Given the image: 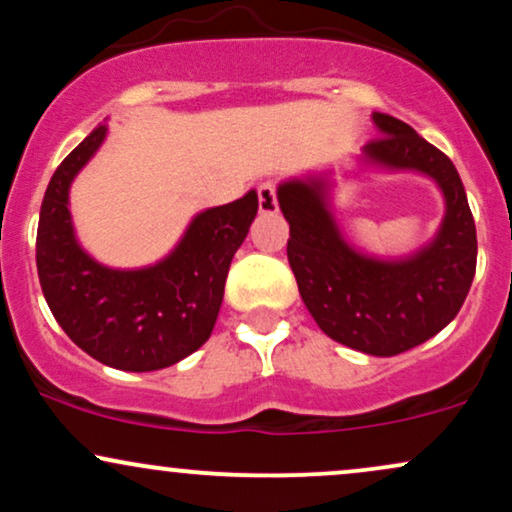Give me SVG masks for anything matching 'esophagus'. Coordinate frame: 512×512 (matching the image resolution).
Masks as SVG:
<instances>
[{"mask_svg":"<svg viewBox=\"0 0 512 512\" xmlns=\"http://www.w3.org/2000/svg\"><path fill=\"white\" fill-rule=\"evenodd\" d=\"M257 207H260V214H276V209H279L276 185L272 180L260 182V187H257Z\"/></svg>","mask_w":512,"mask_h":512,"instance_id":"esophagus-1","label":"esophagus"}]
</instances>
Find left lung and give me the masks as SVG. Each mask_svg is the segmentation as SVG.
Here are the masks:
<instances>
[{"label": "left lung", "mask_w": 512, "mask_h": 512, "mask_svg": "<svg viewBox=\"0 0 512 512\" xmlns=\"http://www.w3.org/2000/svg\"><path fill=\"white\" fill-rule=\"evenodd\" d=\"M373 122L383 134L363 146L368 161L419 170L443 190L445 219L431 245L407 260H373L342 238L325 204V180H289L276 195L291 226L286 255L317 327L363 354L395 356L460 313L477 272V228L450 158L397 117L373 113Z\"/></svg>", "instance_id": "8db88e82"}]
</instances>
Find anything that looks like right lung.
<instances>
[{"label":"right lung","instance_id":"add662e5","mask_svg":"<svg viewBox=\"0 0 512 512\" xmlns=\"http://www.w3.org/2000/svg\"><path fill=\"white\" fill-rule=\"evenodd\" d=\"M101 125L57 166L40 207L35 262L52 315L88 356L117 370L168 368L214 330L228 267L257 214V192L202 211L180 245L146 269H108L74 238L69 185L103 144Z\"/></svg>","mask_w":512,"mask_h":512}]
</instances>
